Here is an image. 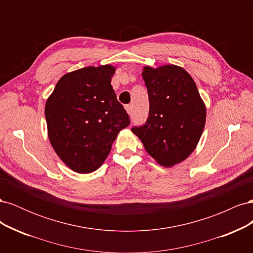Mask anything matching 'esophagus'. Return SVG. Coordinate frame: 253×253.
Segmentation results:
<instances>
[{
    "label": "esophagus",
    "mask_w": 253,
    "mask_h": 253,
    "mask_svg": "<svg viewBox=\"0 0 253 253\" xmlns=\"http://www.w3.org/2000/svg\"><path fill=\"white\" fill-rule=\"evenodd\" d=\"M126 111L127 112L128 115H132V105L131 104L126 105Z\"/></svg>",
    "instance_id": "1"
}]
</instances>
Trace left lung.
<instances>
[{
    "label": "left lung",
    "mask_w": 253,
    "mask_h": 253,
    "mask_svg": "<svg viewBox=\"0 0 253 253\" xmlns=\"http://www.w3.org/2000/svg\"><path fill=\"white\" fill-rule=\"evenodd\" d=\"M141 75L149 94V118L132 132L157 164L171 168L195 150L206 124V105L193 78L180 66H144Z\"/></svg>",
    "instance_id": "left-lung-1"
}]
</instances>
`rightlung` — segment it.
<instances>
[{"mask_svg":"<svg viewBox=\"0 0 253 253\" xmlns=\"http://www.w3.org/2000/svg\"><path fill=\"white\" fill-rule=\"evenodd\" d=\"M116 68L87 66L60 78L45 103L51 147L71 170L96 171L129 118L111 84Z\"/></svg>","mask_w":253,"mask_h":253,"instance_id":"right-lung-1","label":"right lung"}]
</instances>
